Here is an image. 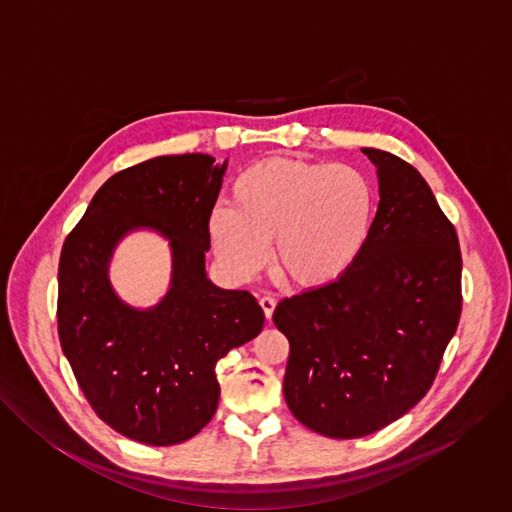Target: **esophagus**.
I'll return each instance as SVG.
<instances>
[{"mask_svg": "<svg viewBox=\"0 0 512 512\" xmlns=\"http://www.w3.org/2000/svg\"><path fill=\"white\" fill-rule=\"evenodd\" d=\"M259 304H261V308H263V312H265V318H267V320H271L273 310H275V306H277L275 298H271V296H263V298L259 300Z\"/></svg>", "mask_w": 512, "mask_h": 512, "instance_id": "1", "label": "esophagus"}]
</instances>
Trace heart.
<instances>
[{"label":"heart","instance_id":"1","mask_svg":"<svg viewBox=\"0 0 512 512\" xmlns=\"http://www.w3.org/2000/svg\"><path fill=\"white\" fill-rule=\"evenodd\" d=\"M373 190L346 164L267 158L233 182L231 204L208 212L206 231L221 267L249 281L269 259L304 289L338 281L367 243Z\"/></svg>","mask_w":512,"mask_h":512}]
</instances>
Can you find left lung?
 <instances>
[{
    "label": "left lung",
    "mask_w": 512,
    "mask_h": 512,
    "mask_svg": "<svg viewBox=\"0 0 512 512\" xmlns=\"http://www.w3.org/2000/svg\"><path fill=\"white\" fill-rule=\"evenodd\" d=\"M379 180L367 243L334 283L285 298L273 324L289 340L283 395L316 433L352 440L415 407L462 312L458 235L423 176L360 148Z\"/></svg>",
    "instance_id": "8db88e82"
}]
</instances>
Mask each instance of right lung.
Here are the masks:
<instances>
[{"label":"right lung","instance_id":"obj_1","mask_svg":"<svg viewBox=\"0 0 512 512\" xmlns=\"http://www.w3.org/2000/svg\"><path fill=\"white\" fill-rule=\"evenodd\" d=\"M229 160L158 156L111 176L62 247L58 334L64 356L95 413L129 440L174 446L214 415V367L253 340L265 322L245 289H223L206 273L208 212ZM169 241L171 287L152 309L118 298L108 267L131 232Z\"/></svg>","mask_w":512,"mask_h":512}]
</instances>
